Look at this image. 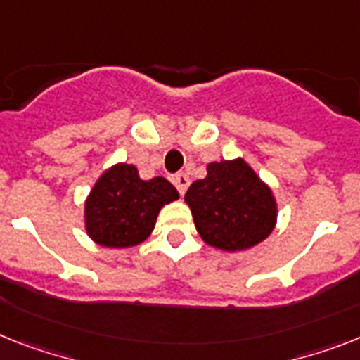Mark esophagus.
Returning <instances> with one entry per match:
<instances>
[{
    "instance_id": "esophagus-1",
    "label": "esophagus",
    "mask_w": 360,
    "mask_h": 360,
    "mask_svg": "<svg viewBox=\"0 0 360 360\" xmlns=\"http://www.w3.org/2000/svg\"><path fill=\"white\" fill-rule=\"evenodd\" d=\"M174 185H175V188L179 190V194L183 195L186 192V188H188V185H190L188 175H186V174H175L174 175Z\"/></svg>"
}]
</instances>
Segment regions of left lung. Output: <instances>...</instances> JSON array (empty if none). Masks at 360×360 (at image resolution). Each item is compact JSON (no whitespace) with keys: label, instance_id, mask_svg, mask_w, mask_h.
Here are the masks:
<instances>
[{"label":"left lung","instance_id":"8db88e82","mask_svg":"<svg viewBox=\"0 0 360 360\" xmlns=\"http://www.w3.org/2000/svg\"><path fill=\"white\" fill-rule=\"evenodd\" d=\"M185 201L205 243L226 252L258 245L276 225V199L243 159L210 162Z\"/></svg>","mask_w":360,"mask_h":360}]
</instances>
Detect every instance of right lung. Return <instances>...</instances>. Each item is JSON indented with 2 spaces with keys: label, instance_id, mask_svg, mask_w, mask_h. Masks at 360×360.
<instances>
[{
  "label": "right lung",
  "instance_id": "1",
  "mask_svg": "<svg viewBox=\"0 0 360 360\" xmlns=\"http://www.w3.org/2000/svg\"><path fill=\"white\" fill-rule=\"evenodd\" d=\"M179 199L170 181H143L134 165L111 166L98 177L86 199V231L95 243L124 249L143 243L165 205Z\"/></svg>",
  "mask_w": 360,
  "mask_h": 360
}]
</instances>
